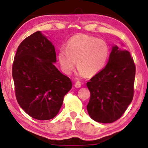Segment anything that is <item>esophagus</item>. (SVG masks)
Wrapping results in <instances>:
<instances>
[{
	"mask_svg": "<svg viewBox=\"0 0 148 148\" xmlns=\"http://www.w3.org/2000/svg\"><path fill=\"white\" fill-rule=\"evenodd\" d=\"M75 87H77V88H80L81 87V82L80 81H77V82L75 83Z\"/></svg>",
	"mask_w": 148,
	"mask_h": 148,
	"instance_id": "esophagus-1",
	"label": "esophagus"
}]
</instances>
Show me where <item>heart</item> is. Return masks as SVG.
<instances>
[{"label": "heart", "mask_w": 148, "mask_h": 148, "mask_svg": "<svg viewBox=\"0 0 148 148\" xmlns=\"http://www.w3.org/2000/svg\"><path fill=\"white\" fill-rule=\"evenodd\" d=\"M110 55L108 43L95 36L80 34L68 41L66 49H61L58 58L62 71L71 74L75 66L80 76H93L101 72L107 63Z\"/></svg>", "instance_id": "obj_1"}]
</instances>
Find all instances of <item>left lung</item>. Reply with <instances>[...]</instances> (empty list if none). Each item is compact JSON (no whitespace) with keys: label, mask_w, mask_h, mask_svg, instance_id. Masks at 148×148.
<instances>
[{"label":"left lung","mask_w":148,"mask_h":148,"mask_svg":"<svg viewBox=\"0 0 148 148\" xmlns=\"http://www.w3.org/2000/svg\"><path fill=\"white\" fill-rule=\"evenodd\" d=\"M135 75L129 52L113 47L104 69L87 82L90 92L87 112L93 120L109 123L121 118L133 100Z\"/></svg>","instance_id":"1"}]
</instances>
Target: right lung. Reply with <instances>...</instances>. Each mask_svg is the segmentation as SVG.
<instances>
[{
    "label": "right lung",
    "instance_id": "add662e5",
    "mask_svg": "<svg viewBox=\"0 0 148 148\" xmlns=\"http://www.w3.org/2000/svg\"><path fill=\"white\" fill-rule=\"evenodd\" d=\"M56 61L54 47L40 32L25 38L14 58L12 77L17 101L37 120L54 118L72 88L71 80L56 68Z\"/></svg>",
    "mask_w": 148,
    "mask_h": 148
}]
</instances>
